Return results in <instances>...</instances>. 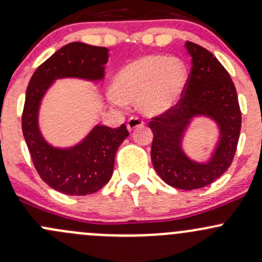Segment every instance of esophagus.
<instances>
[{
	"label": "esophagus",
	"mask_w": 262,
	"mask_h": 262,
	"mask_svg": "<svg viewBox=\"0 0 262 262\" xmlns=\"http://www.w3.org/2000/svg\"><path fill=\"white\" fill-rule=\"evenodd\" d=\"M143 124L144 123H143L142 119H139V118H137V117H132V118H129L128 123H126V128H128L129 132H132V130H134L136 128L143 126Z\"/></svg>",
	"instance_id": "esophagus-1"
}]
</instances>
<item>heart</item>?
<instances>
[{
	"mask_svg": "<svg viewBox=\"0 0 262 262\" xmlns=\"http://www.w3.org/2000/svg\"><path fill=\"white\" fill-rule=\"evenodd\" d=\"M187 84V69L180 59L163 55H145L125 65L113 81L112 101L137 100L138 109L148 117L170 110L181 99Z\"/></svg>",
	"mask_w": 262,
	"mask_h": 262,
	"instance_id": "b5f03b06",
	"label": "heart"
}]
</instances>
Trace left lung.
Instances as JSON below:
<instances>
[{"instance_id":"1","label":"left lung","mask_w":262,"mask_h":262,"mask_svg":"<svg viewBox=\"0 0 262 262\" xmlns=\"http://www.w3.org/2000/svg\"><path fill=\"white\" fill-rule=\"evenodd\" d=\"M192 68L178 103L149 122L153 132L150 157L154 169L167 184L180 189L208 186L231 166L241 130V110L232 79L213 54L186 41ZM210 116L219 124V145L207 164L191 161L181 150V138L190 119Z\"/></svg>"}]
</instances>
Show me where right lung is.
Here are the masks:
<instances>
[{
    "label": "right lung",
    "instance_id": "right-lung-1",
    "mask_svg": "<svg viewBox=\"0 0 262 262\" xmlns=\"http://www.w3.org/2000/svg\"><path fill=\"white\" fill-rule=\"evenodd\" d=\"M108 49L82 42L62 46L42 62L31 76L26 89L22 133L38 176L51 188L69 196H86L103 188L113 174L115 153L129 136L125 124L119 128L96 125L78 145L54 148L38 129V108L46 90L56 79L81 78L101 80Z\"/></svg>",
    "mask_w": 262,
    "mask_h": 262
}]
</instances>
